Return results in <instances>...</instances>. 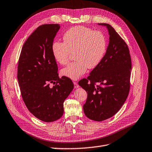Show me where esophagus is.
<instances>
[{"label": "esophagus", "mask_w": 152, "mask_h": 152, "mask_svg": "<svg viewBox=\"0 0 152 152\" xmlns=\"http://www.w3.org/2000/svg\"><path fill=\"white\" fill-rule=\"evenodd\" d=\"M74 87L75 88H78V87H79V86H78V83L76 82H74Z\"/></svg>", "instance_id": "obj_1"}]
</instances>
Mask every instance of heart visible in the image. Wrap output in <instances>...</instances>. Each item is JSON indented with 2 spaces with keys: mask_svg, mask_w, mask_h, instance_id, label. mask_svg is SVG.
<instances>
[{
  "mask_svg": "<svg viewBox=\"0 0 152 152\" xmlns=\"http://www.w3.org/2000/svg\"><path fill=\"white\" fill-rule=\"evenodd\" d=\"M64 42H56L52 45L53 57L60 65H66L71 53L75 61L61 70L62 75L77 80L88 69H95L104 57L107 49L105 35L99 30L84 26L72 27L63 35Z\"/></svg>",
  "mask_w": 152,
  "mask_h": 152,
  "instance_id": "obj_1",
  "label": "heart"
}]
</instances>
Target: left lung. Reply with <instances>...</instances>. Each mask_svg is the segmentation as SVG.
<instances>
[{
  "label": "left lung",
  "instance_id": "obj_1",
  "mask_svg": "<svg viewBox=\"0 0 152 152\" xmlns=\"http://www.w3.org/2000/svg\"><path fill=\"white\" fill-rule=\"evenodd\" d=\"M99 25L106 26L110 35L106 53L100 64L78 84L87 93L84 113L100 122L117 113L128 96L132 61L128 45L115 29L108 23Z\"/></svg>",
  "mask_w": 152,
  "mask_h": 152
}]
</instances>
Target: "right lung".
<instances>
[{
	"instance_id": "obj_1",
	"label": "right lung",
	"mask_w": 152,
	"mask_h": 152,
	"mask_svg": "<svg viewBox=\"0 0 152 152\" xmlns=\"http://www.w3.org/2000/svg\"><path fill=\"white\" fill-rule=\"evenodd\" d=\"M60 27L57 23L37 27L24 43L18 62L17 78L23 100L30 113L45 122L61 118L64 102L74 88L69 78H59L52 55V45Z\"/></svg>"
}]
</instances>
